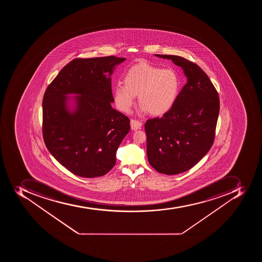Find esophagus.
Returning <instances> with one entry per match:
<instances>
[{"instance_id":"1","label":"esophagus","mask_w":262,"mask_h":262,"mask_svg":"<svg viewBox=\"0 0 262 262\" xmlns=\"http://www.w3.org/2000/svg\"><path fill=\"white\" fill-rule=\"evenodd\" d=\"M142 124L140 121L136 120H131L130 121V126L133 130H138L142 127Z\"/></svg>"}]
</instances>
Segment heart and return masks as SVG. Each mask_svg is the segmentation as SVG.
Returning a JSON list of instances; mask_svg holds the SVG:
<instances>
[{"mask_svg": "<svg viewBox=\"0 0 262 262\" xmlns=\"http://www.w3.org/2000/svg\"><path fill=\"white\" fill-rule=\"evenodd\" d=\"M124 84L114 86L113 97L116 107L128 113L138 96L142 112L160 116L169 112L180 94L181 82L176 70L161 69L140 63L132 66L124 77Z\"/></svg>", "mask_w": 262, "mask_h": 262, "instance_id": "1", "label": "heart"}]
</instances>
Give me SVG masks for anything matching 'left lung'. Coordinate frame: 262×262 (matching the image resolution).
<instances>
[{"label": "left lung", "mask_w": 262, "mask_h": 262, "mask_svg": "<svg viewBox=\"0 0 262 262\" xmlns=\"http://www.w3.org/2000/svg\"><path fill=\"white\" fill-rule=\"evenodd\" d=\"M155 56L180 66L188 80L173 107L162 117L149 119L145 124L149 164L159 173L178 174L192 168L212 146L220 98L198 64L181 56Z\"/></svg>", "instance_id": "1"}]
</instances>
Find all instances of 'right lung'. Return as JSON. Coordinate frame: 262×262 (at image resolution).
Returning <instances> with one entry per match:
<instances>
[{
	"mask_svg": "<svg viewBox=\"0 0 262 262\" xmlns=\"http://www.w3.org/2000/svg\"><path fill=\"white\" fill-rule=\"evenodd\" d=\"M124 60L114 56L74 59L44 93L46 146L75 176L95 178L107 173L116 164L118 147L129 132V119L112 106L111 76ZM70 94L77 96L69 98ZM70 99L76 103L73 111L68 109Z\"/></svg>",
	"mask_w": 262,
	"mask_h": 262,
	"instance_id": "right-lung-1",
	"label": "right lung"
}]
</instances>
